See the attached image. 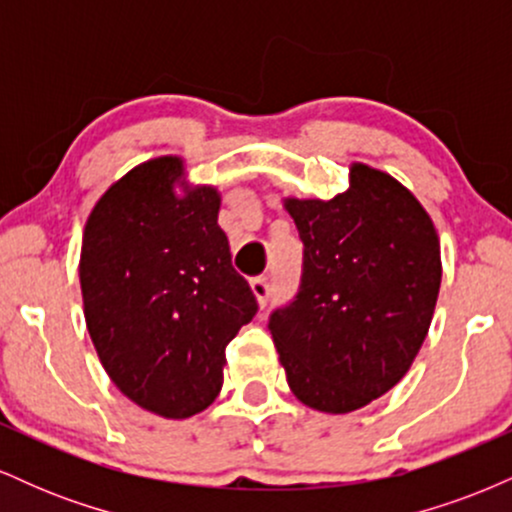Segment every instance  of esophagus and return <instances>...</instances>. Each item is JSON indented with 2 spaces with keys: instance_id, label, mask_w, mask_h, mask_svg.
Masks as SVG:
<instances>
[{
  "instance_id": "1",
  "label": "esophagus",
  "mask_w": 512,
  "mask_h": 512,
  "mask_svg": "<svg viewBox=\"0 0 512 512\" xmlns=\"http://www.w3.org/2000/svg\"><path fill=\"white\" fill-rule=\"evenodd\" d=\"M250 289H252V293H255V298H257V303L262 305H267V301H269V281H267V276H255V279L250 281Z\"/></svg>"
}]
</instances>
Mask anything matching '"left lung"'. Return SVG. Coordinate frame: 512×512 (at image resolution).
Instances as JSON below:
<instances>
[{
	"instance_id": "left-lung-1",
	"label": "left lung",
	"mask_w": 512,
	"mask_h": 512,
	"mask_svg": "<svg viewBox=\"0 0 512 512\" xmlns=\"http://www.w3.org/2000/svg\"><path fill=\"white\" fill-rule=\"evenodd\" d=\"M305 245L301 291L269 330L305 407L349 414L390 392L424 344L436 310L440 240L397 178L351 163L332 199L284 197Z\"/></svg>"
}]
</instances>
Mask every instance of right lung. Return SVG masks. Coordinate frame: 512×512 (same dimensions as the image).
Wrapping results in <instances>:
<instances>
[{"label":"right lung","instance_id":"obj_1","mask_svg":"<svg viewBox=\"0 0 512 512\" xmlns=\"http://www.w3.org/2000/svg\"><path fill=\"white\" fill-rule=\"evenodd\" d=\"M221 192L192 185L185 158L158 156L93 204L81 298L105 373L134 404L190 419L219 397L226 346L257 313L219 226Z\"/></svg>","mask_w":512,"mask_h":512}]
</instances>
